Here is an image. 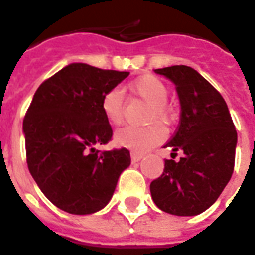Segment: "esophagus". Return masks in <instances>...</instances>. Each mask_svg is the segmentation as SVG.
<instances>
[{
  "instance_id": "1",
  "label": "esophagus",
  "mask_w": 255,
  "mask_h": 255,
  "mask_svg": "<svg viewBox=\"0 0 255 255\" xmlns=\"http://www.w3.org/2000/svg\"><path fill=\"white\" fill-rule=\"evenodd\" d=\"M131 159H132V162H140L141 159H143V155H140V153H136V152H131Z\"/></svg>"
}]
</instances>
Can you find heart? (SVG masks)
Segmentation results:
<instances>
[{
	"label": "heart",
	"instance_id": "b5f03b06",
	"mask_svg": "<svg viewBox=\"0 0 255 255\" xmlns=\"http://www.w3.org/2000/svg\"><path fill=\"white\" fill-rule=\"evenodd\" d=\"M127 89L133 96L147 103L144 122L149 124L144 127L129 126L122 128L116 132L115 141L135 152H145L164 139L163 128L153 122L170 124L174 120V110L167 102L170 89L164 81L152 75L136 79L127 85ZM102 111L111 126H120L124 119L123 93L119 89H111L104 93L102 99Z\"/></svg>",
	"mask_w": 255,
	"mask_h": 255
}]
</instances>
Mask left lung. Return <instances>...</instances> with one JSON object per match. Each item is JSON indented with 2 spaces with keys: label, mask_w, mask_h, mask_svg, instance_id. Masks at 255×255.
<instances>
[{
  "label": "left lung",
  "mask_w": 255,
  "mask_h": 255,
  "mask_svg": "<svg viewBox=\"0 0 255 255\" xmlns=\"http://www.w3.org/2000/svg\"><path fill=\"white\" fill-rule=\"evenodd\" d=\"M175 84L180 120L164 147L183 152L166 159L164 171L149 184L155 205L164 213L191 217L207 210L229 183L236 162L237 131L222 95L186 65L155 69Z\"/></svg>",
  "instance_id": "left-lung-1"
}]
</instances>
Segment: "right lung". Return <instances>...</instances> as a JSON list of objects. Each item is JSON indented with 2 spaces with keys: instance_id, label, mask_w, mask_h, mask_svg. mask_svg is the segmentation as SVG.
Segmentation results:
<instances>
[{
  "instance_id": "1",
  "label": "right lung",
  "mask_w": 255,
  "mask_h": 255,
  "mask_svg": "<svg viewBox=\"0 0 255 255\" xmlns=\"http://www.w3.org/2000/svg\"><path fill=\"white\" fill-rule=\"evenodd\" d=\"M128 75L73 63L34 93L22 124L26 163L42 194L58 209L76 215L102 210L131 164L127 148L95 149L112 137L103 96Z\"/></svg>"
}]
</instances>
